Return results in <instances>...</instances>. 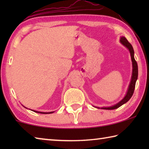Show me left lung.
<instances>
[{
    "mask_svg": "<svg viewBox=\"0 0 149 149\" xmlns=\"http://www.w3.org/2000/svg\"><path fill=\"white\" fill-rule=\"evenodd\" d=\"M120 42H121V43L124 45L125 47H127V49H129L130 52L131 57H132V64H133V72H132L133 74H132V81H131V83H130V85L129 86V89H128L127 94H126L125 97H124V99H123L122 101H120L119 103H118L117 104L112 106V107H107V108H102V109H104V110L116 109V108H119L120 107H121V106L127 102L128 100H129L131 98H132L133 93H134L136 81H137V77H138V65H137V62H136V60H135V58H134V50H133L132 45H131L129 42H128V41L126 39L125 37H121Z\"/></svg>",
    "mask_w": 149,
    "mask_h": 149,
    "instance_id": "obj_1",
    "label": "left lung"
}]
</instances>
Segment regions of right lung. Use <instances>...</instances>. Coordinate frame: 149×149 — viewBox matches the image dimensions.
I'll list each match as a JSON object with an SVG mask.
<instances>
[{"instance_id":"right-lung-1","label":"right lung","mask_w":149,"mask_h":149,"mask_svg":"<svg viewBox=\"0 0 149 149\" xmlns=\"http://www.w3.org/2000/svg\"><path fill=\"white\" fill-rule=\"evenodd\" d=\"M35 112L37 113H41V114H51V113H53V112H37V111H34Z\"/></svg>"}]
</instances>
